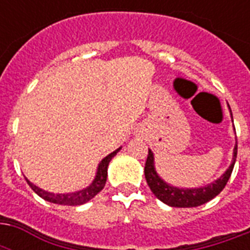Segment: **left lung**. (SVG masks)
<instances>
[{
    "instance_id": "obj_1",
    "label": "left lung",
    "mask_w": 250,
    "mask_h": 250,
    "mask_svg": "<svg viewBox=\"0 0 250 250\" xmlns=\"http://www.w3.org/2000/svg\"><path fill=\"white\" fill-rule=\"evenodd\" d=\"M236 156L237 143L233 148L232 164L229 165V167L221 178H218L215 182L210 183L208 186L200 187V188H178V187L167 184L164 179H161L160 175L157 174L156 167H154V156H153L152 150L149 149L148 158H146L144 168L145 179H146L149 188L154 193V196L162 202H165L166 205L172 206V208H196V206L204 205L210 200H213L223 190L229 182V176L232 174L233 166L236 162Z\"/></svg>"
}]
</instances>
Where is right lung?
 I'll return each mask as SVG.
<instances>
[{"label":"right lung","instance_id":"obj_1","mask_svg":"<svg viewBox=\"0 0 250 250\" xmlns=\"http://www.w3.org/2000/svg\"><path fill=\"white\" fill-rule=\"evenodd\" d=\"M122 148H118L117 150H114L113 153H110L109 156H106L104 160L100 162L97 167V172H96V176H94V180L92 182L90 186H88L86 188L82 190H78V192H72V193H52V192H48V190H44L36 187L35 184L29 182L28 179L25 178L28 186L33 189L35 193H37L41 198H44L45 201L53 202V204H58V205H68V206H78L83 205L85 202H88L89 200L96 196L98 192H101L102 188L105 187L106 178H107V166H109L110 161L115 154H117Z\"/></svg>","mask_w":250,"mask_h":250}]
</instances>
